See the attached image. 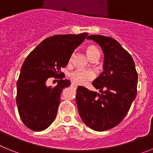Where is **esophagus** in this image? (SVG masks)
<instances>
[{
	"label": "esophagus",
	"mask_w": 153,
	"mask_h": 153,
	"mask_svg": "<svg viewBox=\"0 0 153 153\" xmlns=\"http://www.w3.org/2000/svg\"><path fill=\"white\" fill-rule=\"evenodd\" d=\"M71 86H72V87H74V89H76V87H77V85L76 84V83H73L72 84H71Z\"/></svg>",
	"instance_id": "34e87169"
}]
</instances>
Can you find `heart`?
Listing matches in <instances>:
<instances>
[{
  "label": "heart",
  "mask_w": 153,
  "mask_h": 153,
  "mask_svg": "<svg viewBox=\"0 0 153 153\" xmlns=\"http://www.w3.org/2000/svg\"><path fill=\"white\" fill-rule=\"evenodd\" d=\"M86 54L90 59L97 54H100L99 50L94 45H89L86 48ZM73 55L70 56V61L72 60ZM95 73L93 70H76L70 74V77L75 83L77 84H86L87 82L92 80L95 78Z\"/></svg>",
  "instance_id": "heart-1"
}]
</instances>
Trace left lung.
<instances>
[{
	"instance_id": "8db88e82",
	"label": "left lung",
	"mask_w": 153,
	"mask_h": 153,
	"mask_svg": "<svg viewBox=\"0 0 153 153\" xmlns=\"http://www.w3.org/2000/svg\"><path fill=\"white\" fill-rule=\"evenodd\" d=\"M104 53V71L93 82L101 93L78 86L76 102L79 116L95 131L118 125L129 112L137 93L138 74L133 59L118 41L102 35H90Z\"/></svg>"
}]
</instances>
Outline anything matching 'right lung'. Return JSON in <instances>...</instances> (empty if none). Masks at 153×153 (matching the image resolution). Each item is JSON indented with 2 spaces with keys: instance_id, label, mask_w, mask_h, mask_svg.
I'll list each match as a JSON object with an SVG mask.
<instances>
[{
  "instance_id": "right-lung-1",
  "label": "right lung",
  "mask_w": 153,
  "mask_h": 153,
  "mask_svg": "<svg viewBox=\"0 0 153 153\" xmlns=\"http://www.w3.org/2000/svg\"><path fill=\"white\" fill-rule=\"evenodd\" d=\"M88 33L54 35L47 37L24 60L17 83L18 113L23 123L33 131L44 130L55 120L60 94L70 82L63 79L61 69ZM50 77L59 78L54 88L47 87Z\"/></svg>"
}]
</instances>
